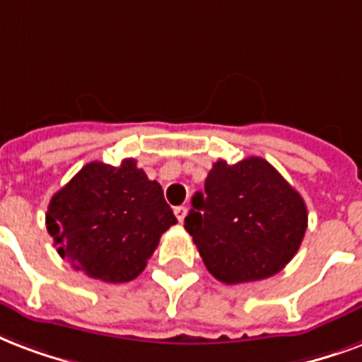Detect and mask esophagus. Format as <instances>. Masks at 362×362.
I'll use <instances>...</instances> for the list:
<instances>
[{
    "label": "esophagus",
    "instance_id": "1",
    "mask_svg": "<svg viewBox=\"0 0 362 362\" xmlns=\"http://www.w3.org/2000/svg\"><path fill=\"white\" fill-rule=\"evenodd\" d=\"M175 214H176V218H178V222H184V218H186V214H187V209L184 205L176 206Z\"/></svg>",
    "mask_w": 362,
    "mask_h": 362
}]
</instances>
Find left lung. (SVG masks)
Listing matches in <instances>:
<instances>
[{
	"label": "left lung",
	"mask_w": 362,
	"mask_h": 362,
	"mask_svg": "<svg viewBox=\"0 0 362 362\" xmlns=\"http://www.w3.org/2000/svg\"><path fill=\"white\" fill-rule=\"evenodd\" d=\"M192 206L184 228L206 269L226 285L279 273L308 228L302 195L262 157L214 163Z\"/></svg>",
	"instance_id": "obj_1"
}]
</instances>
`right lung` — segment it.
Here are the masks:
<instances>
[{"label":"right lung","instance_id":"add662e5","mask_svg":"<svg viewBox=\"0 0 362 362\" xmlns=\"http://www.w3.org/2000/svg\"><path fill=\"white\" fill-rule=\"evenodd\" d=\"M45 224L74 269L104 283H127L144 272L176 218L161 186L134 159H123L119 167L87 163L52 195Z\"/></svg>","mask_w":362,"mask_h":362}]
</instances>
